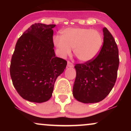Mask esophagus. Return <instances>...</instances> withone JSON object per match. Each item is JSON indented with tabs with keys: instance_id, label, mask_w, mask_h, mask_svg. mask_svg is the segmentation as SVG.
<instances>
[{
	"instance_id": "esophagus-1",
	"label": "esophagus",
	"mask_w": 131,
	"mask_h": 131,
	"mask_svg": "<svg viewBox=\"0 0 131 131\" xmlns=\"http://www.w3.org/2000/svg\"><path fill=\"white\" fill-rule=\"evenodd\" d=\"M67 66L69 67H74V65H73V64L72 62L70 61H67Z\"/></svg>"
}]
</instances>
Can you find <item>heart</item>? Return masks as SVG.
<instances>
[{
  "label": "heart",
  "instance_id": "1",
  "mask_svg": "<svg viewBox=\"0 0 131 131\" xmlns=\"http://www.w3.org/2000/svg\"><path fill=\"white\" fill-rule=\"evenodd\" d=\"M103 36L100 31L85 28H68L55 36L53 42L60 55L65 57L73 53L78 60L86 62L97 56L103 45Z\"/></svg>",
  "mask_w": 131,
  "mask_h": 131
}]
</instances>
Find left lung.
I'll use <instances>...</instances> for the list:
<instances>
[{
	"label": "left lung",
	"mask_w": 131,
	"mask_h": 131,
	"mask_svg": "<svg viewBox=\"0 0 131 131\" xmlns=\"http://www.w3.org/2000/svg\"><path fill=\"white\" fill-rule=\"evenodd\" d=\"M104 42L95 58L74 66L76 77L73 94L83 103H98L109 94L116 83L119 68V49L110 32L103 28Z\"/></svg>",
	"instance_id": "obj_1"
}]
</instances>
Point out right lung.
Segmentation results:
<instances>
[{
    "instance_id": "obj_1",
    "label": "right lung",
    "mask_w": 131,
    "mask_h": 131,
    "mask_svg": "<svg viewBox=\"0 0 131 131\" xmlns=\"http://www.w3.org/2000/svg\"><path fill=\"white\" fill-rule=\"evenodd\" d=\"M56 25L35 23L17 40L10 74L19 95L27 101L43 103L52 96L57 78L67 62L55 57L52 28Z\"/></svg>"
}]
</instances>
